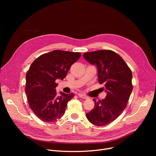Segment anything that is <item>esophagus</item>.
<instances>
[{
  "instance_id": "1",
  "label": "esophagus",
  "mask_w": 156,
  "mask_h": 156,
  "mask_svg": "<svg viewBox=\"0 0 156 156\" xmlns=\"http://www.w3.org/2000/svg\"><path fill=\"white\" fill-rule=\"evenodd\" d=\"M78 95L80 97H81V98H83V99H88V97L86 96L85 95L83 94L79 93V94H78Z\"/></svg>"
}]
</instances>
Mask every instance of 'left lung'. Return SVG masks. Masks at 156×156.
Instances as JSON below:
<instances>
[{
  "label": "left lung",
  "mask_w": 156,
  "mask_h": 156,
  "mask_svg": "<svg viewBox=\"0 0 156 156\" xmlns=\"http://www.w3.org/2000/svg\"><path fill=\"white\" fill-rule=\"evenodd\" d=\"M83 57L96 66L98 81L107 93L104 99L93 100L94 108L86 116L93 125L105 126L115 120L126 107L133 90L132 73L122 57L110 50L86 52Z\"/></svg>",
  "instance_id": "obj_1"
}]
</instances>
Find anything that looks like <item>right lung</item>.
Wrapping results in <instances>:
<instances>
[{
  "label": "right lung",
  "instance_id": "add662e5",
  "mask_svg": "<svg viewBox=\"0 0 156 156\" xmlns=\"http://www.w3.org/2000/svg\"><path fill=\"white\" fill-rule=\"evenodd\" d=\"M80 56V52L55 50L40 55L31 64L26 75L25 92L30 108L40 119L54 122L64 114L75 95L57 94L55 81L62 80Z\"/></svg>",
  "mask_w": 156,
  "mask_h": 156
}]
</instances>
